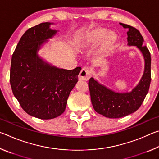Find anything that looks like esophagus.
Returning a JSON list of instances; mask_svg holds the SVG:
<instances>
[{
    "mask_svg": "<svg viewBox=\"0 0 159 159\" xmlns=\"http://www.w3.org/2000/svg\"><path fill=\"white\" fill-rule=\"evenodd\" d=\"M91 76V70L88 67H84L80 71L79 75V79L83 80H88Z\"/></svg>",
    "mask_w": 159,
    "mask_h": 159,
    "instance_id": "esophagus-1",
    "label": "esophagus"
}]
</instances>
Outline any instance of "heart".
Segmentation results:
<instances>
[{
  "instance_id": "1",
  "label": "heart",
  "mask_w": 159,
  "mask_h": 159,
  "mask_svg": "<svg viewBox=\"0 0 159 159\" xmlns=\"http://www.w3.org/2000/svg\"><path fill=\"white\" fill-rule=\"evenodd\" d=\"M98 42L99 55L104 57L116 47L118 42V35L114 31H108L104 28H93L86 31L82 36L79 48L81 50L88 49L95 46Z\"/></svg>"
}]
</instances>
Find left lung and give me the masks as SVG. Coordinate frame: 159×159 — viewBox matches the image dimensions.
I'll list each match as a JSON object with an SVG mask.
<instances>
[{
    "label": "left lung",
    "mask_w": 159,
    "mask_h": 159,
    "mask_svg": "<svg viewBox=\"0 0 159 159\" xmlns=\"http://www.w3.org/2000/svg\"><path fill=\"white\" fill-rule=\"evenodd\" d=\"M128 29V45L136 46L144 59V73L138 84L130 92L118 93L109 89L98 80L91 78L88 82L91 102L93 108L98 114L110 118H119L136 111L146 97L151 83V55L144 39L138 29L120 23Z\"/></svg>",
    "instance_id": "obj_1"
}]
</instances>
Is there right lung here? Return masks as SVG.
<instances>
[{
    "label": "right lung",
    "mask_w": 159,
    "mask_h": 159,
    "mask_svg": "<svg viewBox=\"0 0 159 159\" xmlns=\"http://www.w3.org/2000/svg\"><path fill=\"white\" fill-rule=\"evenodd\" d=\"M44 22L29 29L12 54L10 82L13 95L29 115L52 119L65 111L67 99L81 68H57L39 55V50L58 31Z\"/></svg>",
    "instance_id": "right-lung-1"
}]
</instances>
